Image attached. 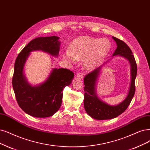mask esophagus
Segmentation results:
<instances>
[{"instance_id":"1","label":"esophagus","mask_w":150,"mask_h":150,"mask_svg":"<svg viewBox=\"0 0 150 150\" xmlns=\"http://www.w3.org/2000/svg\"><path fill=\"white\" fill-rule=\"evenodd\" d=\"M76 76L78 77V78L80 79H83V74H81V73H79L76 74Z\"/></svg>"}]
</instances>
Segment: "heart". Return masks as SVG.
Masks as SVG:
<instances>
[{
	"mask_svg": "<svg viewBox=\"0 0 150 150\" xmlns=\"http://www.w3.org/2000/svg\"><path fill=\"white\" fill-rule=\"evenodd\" d=\"M111 48V43L107 38L80 36L72 41L69 51L63 54V57L72 63L84 58L86 69H94L106 56Z\"/></svg>",
	"mask_w": 150,
	"mask_h": 150,
	"instance_id": "b5f03b06",
	"label": "heart"
}]
</instances>
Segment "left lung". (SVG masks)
<instances>
[{"label": "left lung", "instance_id": "8db88e82", "mask_svg": "<svg viewBox=\"0 0 150 150\" xmlns=\"http://www.w3.org/2000/svg\"><path fill=\"white\" fill-rule=\"evenodd\" d=\"M117 44V49L112 56L119 55L129 61L130 64L131 82L129 91L126 98L116 106H110L99 99L96 93V84L101 67L100 66L87 74L84 79V108L87 114L97 120L111 119L123 113L129 106L135 91V81L137 73V65L134 55L127 44L119 39L112 36Z\"/></svg>", "mask_w": 150, "mask_h": 150}]
</instances>
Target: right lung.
Masks as SVG:
<instances>
[{
    "instance_id": "obj_1",
    "label": "right lung",
    "mask_w": 150,
    "mask_h": 150,
    "mask_svg": "<svg viewBox=\"0 0 150 150\" xmlns=\"http://www.w3.org/2000/svg\"><path fill=\"white\" fill-rule=\"evenodd\" d=\"M57 36L39 37L31 41L16 59L12 85L20 108L33 117H47L54 115L62 104L63 89L69 86L74 77L67 69H54L47 79L38 86H31L23 75V67L30 52L42 51L53 56L59 52L60 42Z\"/></svg>"
}]
</instances>
